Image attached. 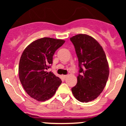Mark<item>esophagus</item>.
I'll list each match as a JSON object with an SVG mask.
<instances>
[{"label":"esophagus","mask_w":126,"mask_h":126,"mask_svg":"<svg viewBox=\"0 0 126 126\" xmlns=\"http://www.w3.org/2000/svg\"><path fill=\"white\" fill-rule=\"evenodd\" d=\"M66 77H67L66 75H63V76H62V77H63V79H65Z\"/></svg>","instance_id":"obj_1"}]
</instances>
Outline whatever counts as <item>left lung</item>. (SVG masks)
Here are the masks:
<instances>
[{"label": "left lung", "mask_w": 126, "mask_h": 126, "mask_svg": "<svg viewBox=\"0 0 126 126\" xmlns=\"http://www.w3.org/2000/svg\"><path fill=\"white\" fill-rule=\"evenodd\" d=\"M79 60L77 83L72 88L74 96L82 102L97 98L109 78V67L105 52L95 39L85 34L70 38Z\"/></svg>", "instance_id": "left-lung-1"}]
</instances>
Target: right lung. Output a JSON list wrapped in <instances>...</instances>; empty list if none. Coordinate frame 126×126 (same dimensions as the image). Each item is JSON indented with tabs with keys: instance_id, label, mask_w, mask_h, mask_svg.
<instances>
[{
	"instance_id": "right-lung-1",
	"label": "right lung",
	"mask_w": 126,
	"mask_h": 126,
	"mask_svg": "<svg viewBox=\"0 0 126 126\" xmlns=\"http://www.w3.org/2000/svg\"><path fill=\"white\" fill-rule=\"evenodd\" d=\"M65 41L43 38L32 42L22 52L19 64V77L22 87L31 97L46 101L55 94L62 80L52 72L53 55Z\"/></svg>"
}]
</instances>
